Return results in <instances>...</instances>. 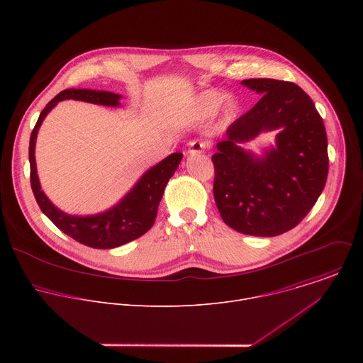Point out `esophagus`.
Listing matches in <instances>:
<instances>
[{
  "label": "esophagus",
  "instance_id": "obj_1",
  "mask_svg": "<svg viewBox=\"0 0 363 363\" xmlns=\"http://www.w3.org/2000/svg\"><path fill=\"white\" fill-rule=\"evenodd\" d=\"M208 142H205V140H192L191 143H189V147H188V153L189 155H195V153H202V152H205L206 149H208Z\"/></svg>",
  "mask_w": 363,
  "mask_h": 363
}]
</instances>
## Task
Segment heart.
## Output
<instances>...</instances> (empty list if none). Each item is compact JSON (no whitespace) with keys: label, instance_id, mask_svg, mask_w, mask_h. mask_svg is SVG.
<instances>
[{"label":"heart","instance_id":"b5f03b06","mask_svg":"<svg viewBox=\"0 0 363 363\" xmlns=\"http://www.w3.org/2000/svg\"><path fill=\"white\" fill-rule=\"evenodd\" d=\"M227 99V93L224 91H220V90H213V91H206L205 94H202V99H201V105L202 108L206 111V112H214L217 111L221 103ZM225 109L228 112H233L235 109V103L234 100H227V105H225Z\"/></svg>","mask_w":363,"mask_h":363}]
</instances>
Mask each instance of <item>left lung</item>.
<instances>
[{
  "instance_id": "obj_1",
  "label": "left lung",
  "mask_w": 363,
  "mask_h": 363,
  "mask_svg": "<svg viewBox=\"0 0 363 363\" xmlns=\"http://www.w3.org/2000/svg\"><path fill=\"white\" fill-rule=\"evenodd\" d=\"M262 93L254 108L227 129L217 143L214 198L223 221L233 230L274 237L294 228L313 208L329 171L323 119L308 94L291 82L248 79ZM281 128L278 147L255 159L240 143L263 130Z\"/></svg>"
}]
</instances>
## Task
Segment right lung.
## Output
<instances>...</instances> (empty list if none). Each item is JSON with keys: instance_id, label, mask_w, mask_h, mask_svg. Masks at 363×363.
<instances>
[{"instance_id": "add662e5", "label": "right lung", "mask_w": 363, "mask_h": 363, "mask_svg": "<svg viewBox=\"0 0 363 363\" xmlns=\"http://www.w3.org/2000/svg\"><path fill=\"white\" fill-rule=\"evenodd\" d=\"M73 99L83 100L94 105L105 106H119L121 94L101 91V90H90V89H66L60 91L55 99H51L47 106L41 111L38 121L30 136V182L31 189L35 196V201L40 210L51 220L60 231L70 235L73 240L93 248H115L123 245L129 241H133L143 235L155 223L158 214V206L162 199L165 186L169 178L177 171L182 153L175 152L171 153L158 165L150 168L132 188V191L118 203L113 208L106 213L90 217H74L67 216L48 201V198L41 191L37 169H35V158L34 147L38 128L47 113L53 109L57 101Z\"/></svg>"}]
</instances>
